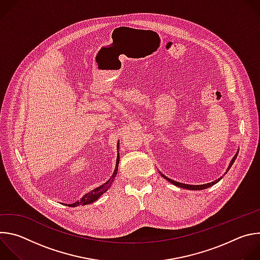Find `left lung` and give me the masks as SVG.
<instances>
[{"label": "left lung", "instance_id": "1", "mask_svg": "<svg viewBox=\"0 0 260 260\" xmlns=\"http://www.w3.org/2000/svg\"><path fill=\"white\" fill-rule=\"evenodd\" d=\"M237 156H238V152H237V154L234 156V158L232 159V161H231V164H230V167H229V169H228V171L231 169V167L233 166V164L235 162V160H236V158H237ZM161 176H164V175H161ZM169 182H171L172 184H174V185H176V186H178V187H181V188H185V189H190V190H202V189H206V188H208V187H210V186H212V185H214V184H216L220 179H218V180H216V181H214V182H212V183H208V184H203V185H188V184H184V183H180V182H176V181H174V180H172V179H170V178H167L166 176H164Z\"/></svg>", "mask_w": 260, "mask_h": 260}]
</instances>
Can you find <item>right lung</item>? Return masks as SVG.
I'll list each match as a JSON object with an SVG mask.
<instances>
[{"mask_svg": "<svg viewBox=\"0 0 260 260\" xmlns=\"http://www.w3.org/2000/svg\"><path fill=\"white\" fill-rule=\"evenodd\" d=\"M118 164H119V153H118V156H117V160H116V167H115V170H114V173L112 175V177H111L105 184H103L102 186L91 190L90 192L86 193L80 201L74 203V204H71L69 206L71 207H77L79 205H87V204H91L93 202H95L104 192H106L108 190V188L110 187V185L112 184V182L114 181L115 177H116V174H117V171H118Z\"/></svg>", "mask_w": 260, "mask_h": 260, "instance_id": "right-lung-1", "label": "right lung"}]
</instances>
